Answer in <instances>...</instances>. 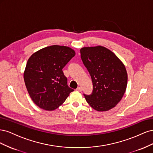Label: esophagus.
I'll use <instances>...</instances> for the list:
<instances>
[{"label": "esophagus", "instance_id": "34e87169", "mask_svg": "<svg viewBox=\"0 0 153 153\" xmlns=\"http://www.w3.org/2000/svg\"><path fill=\"white\" fill-rule=\"evenodd\" d=\"M76 90L78 91H79V92H81L82 91V88L80 87H77V89Z\"/></svg>", "mask_w": 153, "mask_h": 153}]
</instances>
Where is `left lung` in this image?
Segmentation results:
<instances>
[{"mask_svg": "<svg viewBox=\"0 0 153 153\" xmlns=\"http://www.w3.org/2000/svg\"><path fill=\"white\" fill-rule=\"evenodd\" d=\"M80 56L92 82V93L84 94L87 102L97 111L114 108L126 91L128 75L123 63L112 52L98 46L80 49Z\"/></svg>", "mask_w": 153, "mask_h": 153, "instance_id": "1", "label": "left lung"}]
</instances>
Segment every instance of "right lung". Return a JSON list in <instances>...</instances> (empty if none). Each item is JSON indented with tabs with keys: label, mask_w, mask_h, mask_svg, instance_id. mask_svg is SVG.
Returning a JSON list of instances; mask_svg holds the SVG:
<instances>
[{
	"label": "right lung",
	"mask_w": 153,
	"mask_h": 153,
	"mask_svg": "<svg viewBox=\"0 0 153 153\" xmlns=\"http://www.w3.org/2000/svg\"><path fill=\"white\" fill-rule=\"evenodd\" d=\"M75 55L70 48L53 45L29 59L24 75L25 84L32 100L40 108L56 109L74 91L68 85L62 69Z\"/></svg>",
	"instance_id": "1"
}]
</instances>
